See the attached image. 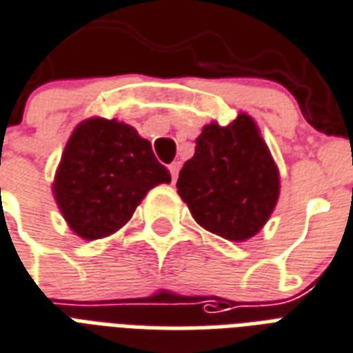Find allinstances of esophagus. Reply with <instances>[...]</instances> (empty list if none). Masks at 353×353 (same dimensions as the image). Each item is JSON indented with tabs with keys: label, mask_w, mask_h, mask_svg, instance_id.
Listing matches in <instances>:
<instances>
[{
	"label": "esophagus",
	"mask_w": 353,
	"mask_h": 353,
	"mask_svg": "<svg viewBox=\"0 0 353 353\" xmlns=\"http://www.w3.org/2000/svg\"><path fill=\"white\" fill-rule=\"evenodd\" d=\"M169 171H171V179H173V182L176 180V176H179V171H180V162H173L171 165H169Z\"/></svg>",
	"instance_id": "esophagus-1"
}]
</instances>
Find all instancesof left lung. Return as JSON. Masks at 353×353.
Listing matches in <instances>:
<instances>
[{"instance_id":"obj_1","label":"left lung","mask_w":353,"mask_h":353,"mask_svg":"<svg viewBox=\"0 0 353 353\" xmlns=\"http://www.w3.org/2000/svg\"><path fill=\"white\" fill-rule=\"evenodd\" d=\"M176 190L193 219L228 241L256 236L280 195V174L256 121L247 114L226 127L210 123L196 138Z\"/></svg>"}]
</instances>
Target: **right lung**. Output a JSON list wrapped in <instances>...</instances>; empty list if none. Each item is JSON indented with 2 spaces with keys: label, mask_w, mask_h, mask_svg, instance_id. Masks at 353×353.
<instances>
[{
  "label": "right lung",
  "mask_w": 353,
  "mask_h": 353,
  "mask_svg": "<svg viewBox=\"0 0 353 353\" xmlns=\"http://www.w3.org/2000/svg\"><path fill=\"white\" fill-rule=\"evenodd\" d=\"M171 182L138 130L117 119L90 117L65 143L53 182L54 201L77 236L94 241L117 232L147 191Z\"/></svg>",
  "instance_id": "1"
}]
</instances>
